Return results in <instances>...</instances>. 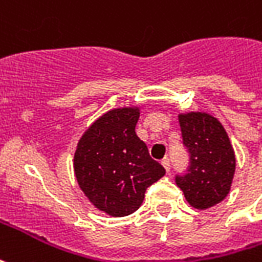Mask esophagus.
Returning a JSON list of instances; mask_svg holds the SVG:
<instances>
[{
  "label": "esophagus",
  "instance_id": "34e87169",
  "mask_svg": "<svg viewBox=\"0 0 262 262\" xmlns=\"http://www.w3.org/2000/svg\"><path fill=\"white\" fill-rule=\"evenodd\" d=\"M161 164H162V166L165 168L166 172H169V169H170V161H169V158H164V160L161 161Z\"/></svg>",
  "mask_w": 262,
  "mask_h": 262
}]
</instances>
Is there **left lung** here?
Masks as SVG:
<instances>
[{"label":"left lung","mask_w":262,"mask_h":262,"mask_svg":"<svg viewBox=\"0 0 262 262\" xmlns=\"http://www.w3.org/2000/svg\"><path fill=\"white\" fill-rule=\"evenodd\" d=\"M183 144L190 154L186 175L176 176L187 203L207 210L229 194L234 169L233 147L216 118L207 112L179 114Z\"/></svg>","instance_id":"8db88e82"}]
</instances>
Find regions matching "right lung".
Here are the masks:
<instances>
[{
    "label": "right lung",
    "instance_id": "right-lung-1",
    "mask_svg": "<svg viewBox=\"0 0 262 262\" xmlns=\"http://www.w3.org/2000/svg\"><path fill=\"white\" fill-rule=\"evenodd\" d=\"M139 106L100 116L77 143L73 169L79 187L96 208L111 216L139 210L147 187L165 175L136 135Z\"/></svg>",
    "mask_w": 262,
    "mask_h": 262
}]
</instances>
